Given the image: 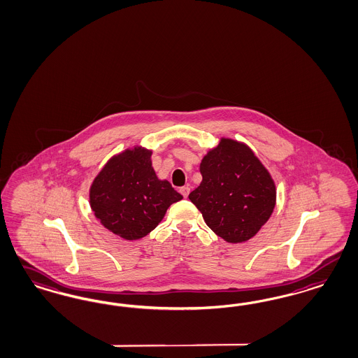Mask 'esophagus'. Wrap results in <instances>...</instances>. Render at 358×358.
I'll use <instances>...</instances> for the list:
<instances>
[{"mask_svg": "<svg viewBox=\"0 0 358 358\" xmlns=\"http://www.w3.org/2000/svg\"><path fill=\"white\" fill-rule=\"evenodd\" d=\"M180 193L184 196V198H187L189 193H190V187H189V186H182V187H180Z\"/></svg>", "mask_w": 358, "mask_h": 358, "instance_id": "esophagus-1", "label": "esophagus"}]
</instances>
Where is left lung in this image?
<instances>
[{
	"instance_id": "8db88e82",
	"label": "left lung",
	"mask_w": 358,
	"mask_h": 358,
	"mask_svg": "<svg viewBox=\"0 0 358 358\" xmlns=\"http://www.w3.org/2000/svg\"><path fill=\"white\" fill-rule=\"evenodd\" d=\"M202 181L189 199L210 229L229 243L252 238L276 203L271 174L245 143L222 137L201 161Z\"/></svg>"
}]
</instances>
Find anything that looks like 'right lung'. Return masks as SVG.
Listing matches in <instances>:
<instances>
[{"label":"right lung","mask_w":358,"mask_h":358,"mask_svg":"<svg viewBox=\"0 0 358 358\" xmlns=\"http://www.w3.org/2000/svg\"><path fill=\"white\" fill-rule=\"evenodd\" d=\"M152 150L136 145L115 155L90 187V205L100 223L127 241L141 239L182 199L169 181L159 180Z\"/></svg>","instance_id":"right-lung-1"}]
</instances>
